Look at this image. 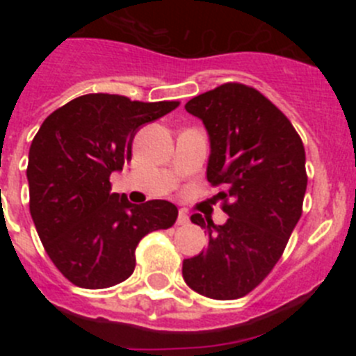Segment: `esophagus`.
<instances>
[{
    "label": "esophagus",
    "instance_id": "obj_1",
    "mask_svg": "<svg viewBox=\"0 0 356 356\" xmlns=\"http://www.w3.org/2000/svg\"><path fill=\"white\" fill-rule=\"evenodd\" d=\"M188 222H191V219H188L187 212H185V210H180V212H178V219H176V225H178V226H187Z\"/></svg>",
    "mask_w": 356,
    "mask_h": 356
}]
</instances>
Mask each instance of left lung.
Instances as JSON below:
<instances>
[{
    "label": "left lung",
    "mask_w": 356,
    "mask_h": 356,
    "mask_svg": "<svg viewBox=\"0 0 356 356\" xmlns=\"http://www.w3.org/2000/svg\"><path fill=\"white\" fill-rule=\"evenodd\" d=\"M185 110L209 131L207 180L222 185L228 221L191 216L209 232V246L184 260L181 275L197 294L237 300L273 271L300 221L308 181L305 147L284 112L244 83L219 85Z\"/></svg>",
    "instance_id": "1"
}]
</instances>
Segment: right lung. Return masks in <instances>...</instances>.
<instances>
[{
	"mask_svg": "<svg viewBox=\"0 0 356 356\" xmlns=\"http://www.w3.org/2000/svg\"><path fill=\"white\" fill-rule=\"evenodd\" d=\"M180 102H131L119 94H85L46 118L28 155L30 213L56 269L81 289H106L130 278L144 235L175 225L165 200L134 205L110 193V175L131 160L135 134Z\"/></svg>",
	"mask_w": 356,
	"mask_h": 356,
	"instance_id": "right-lung-1",
	"label": "right lung"
}]
</instances>
